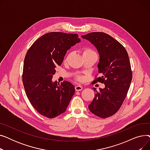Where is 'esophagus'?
Returning <instances> with one entry per match:
<instances>
[{
	"label": "esophagus",
	"mask_w": 150,
	"mask_h": 150,
	"mask_svg": "<svg viewBox=\"0 0 150 150\" xmlns=\"http://www.w3.org/2000/svg\"><path fill=\"white\" fill-rule=\"evenodd\" d=\"M75 91H80L83 89V88L81 87V86H79V85H77V86H75Z\"/></svg>",
	"instance_id": "34e87169"
}]
</instances>
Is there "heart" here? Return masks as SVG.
Returning a JSON list of instances; mask_svg holds the SVG:
<instances>
[{
	"label": "heart",
	"mask_w": 150,
	"mask_h": 150,
	"mask_svg": "<svg viewBox=\"0 0 150 150\" xmlns=\"http://www.w3.org/2000/svg\"><path fill=\"white\" fill-rule=\"evenodd\" d=\"M95 53V52H94L93 51H92V50H91V49H85V50H83V55H86V54H91V53ZM70 54H69L67 55V58L68 57H70ZM80 79H81V78H80Z\"/></svg>",
	"instance_id": "heart-1"
}]
</instances>
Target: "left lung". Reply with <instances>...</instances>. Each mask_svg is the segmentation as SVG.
I'll use <instances>...</instances> for the list:
<instances>
[{"label": "left lung", "instance_id": "obj_1", "mask_svg": "<svg viewBox=\"0 0 150 150\" xmlns=\"http://www.w3.org/2000/svg\"><path fill=\"white\" fill-rule=\"evenodd\" d=\"M95 46L99 54L97 67L101 77L94 83L105 84L100 88L88 106L90 111L99 117L107 118L115 114L127 97L132 80L128 53L116 39L102 32H92L81 36Z\"/></svg>", "mask_w": 150, "mask_h": 150}]
</instances>
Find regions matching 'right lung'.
<instances>
[{"label":"right lung","mask_w":150,"mask_h":150,"mask_svg":"<svg viewBox=\"0 0 150 150\" xmlns=\"http://www.w3.org/2000/svg\"><path fill=\"white\" fill-rule=\"evenodd\" d=\"M80 42L77 34L50 32L38 39L28 50L22 81L27 98L40 114L52 119L66 111L74 86L67 81L59 84L52 78L67 51Z\"/></svg>","instance_id":"1"}]
</instances>
